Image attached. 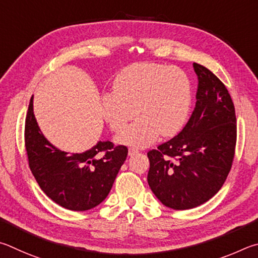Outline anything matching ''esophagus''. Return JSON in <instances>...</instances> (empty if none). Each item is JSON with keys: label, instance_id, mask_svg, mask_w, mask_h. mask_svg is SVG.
<instances>
[{"label": "esophagus", "instance_id": "1", "mask_svg": "<svg viewBox=\"0 0 258 258\" xmlns=\"http://www.w3.org/2000/svg\"><path fill=\"white\" fill-rule=\"evenodd\" d=\"M137 153H138V151L136 150V148H129L128 155H129V156H133V155H135V154H137Z\"/></svg>", "mask_w": 258, "mask_h": 258}]
</instances>
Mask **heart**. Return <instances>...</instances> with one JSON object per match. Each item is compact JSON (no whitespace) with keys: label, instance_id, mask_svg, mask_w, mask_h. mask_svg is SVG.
<instances>
[{"label":"heart","instance_id":"1","mask_svg":"<svg viewBox=\"0 0 258 258\" xmlns=\"http://www.w3.org/2000/svg\"><path fill=\"white\" fill-rule=\"evenodd\" d=\"M113 89L101 97L102 114L113 132L121 130L135 114L139 115L116 136L121 145L143 148L154 144L160 135L174 136L190 112V79L177 67L135 63L117 75Z\"/></svg>","mask_w":258,"mask_h":258}]
</instances>
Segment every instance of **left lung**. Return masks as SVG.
Returning a JSON list of instances; mask_svg holds the SVG:
<instances>
[{
    "label": "left lung",
    "mask_w": 258,
    "mask_h": 258,
    "mask_svg": "<svg viewBox=\"0 0 258 258\" xmlns=\"http://www.w3.org/2000/svg\"><path fill=\"white\" fill-rule=\"evenodd\" d=\"M196 105L177 136L147 153V181L162 204L189 210L211 200L227 179L237 142V119L224 84L194 63Z\"/></svg>",
    "instance_id": "obj_1"
}]
</instances>
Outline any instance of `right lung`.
<instances>
[{
  "mask_svg": "<svg viewBox=\"0 0 258 258\" xmlns=\"http://www.w3.org/2000/svg\"><path fill=\"white\" fill-rule=\"evenodd\" d=\"M25 145L31 173L46 196L67 210L83 212L101 204L128 155L125 146L98 142L84 153L58 150L40 132L30 98Z\"/></svg>",
  "mask_w": 258,
  "mask_h": 258,
  "instance_id": "1",
  "label": "right lung"
}]
</instances>
